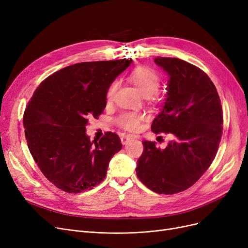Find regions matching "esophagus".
<instances>
[{"label":"esophagus","instance_id":"1","mask_svg":"<svg viewBox=\"0 0 248 248\" xmlns=\"http://www.w3.org/2000/svg\"><path fill=\"white\" fill-rule=\"evenodd\" d=\"M132 139V137L131 136H123L122 138H121V141H122V144L123 145H125V144H127V141Z\"/></svg>","mask_w":248,"mask_h":248}]
</instances>
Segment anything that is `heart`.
Returning a JSON list of instances; mask_svg holds the SVG:
<instances>
[{
  "label": "heart",
  "instance_id": "obj_1",
  "mask_svg": "<svg viewBox=\"0 0 248 248\" xmlns=\"http://www.w3.org/2000/svg\"><path fill=\"white\" fill-rule=\"evenodd\" d=\"M128 80L145 97H151L154 95L161 86V78L159 74L148 66L136 67L129 73ZM117 88H119L117 81L111 82L108 86L106 93V98L108 103L113 100ZM142 120H144V117L137 113H123L116 119V124L125 131L136 132L140 127Z\"/></svg>",
  "mask_w": 248,
  "mask_h": 248
}]
</instances>
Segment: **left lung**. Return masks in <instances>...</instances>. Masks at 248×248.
Instances as JSON below:
<instances>
[{
	"instance_id": "1",
	"label": "left lung",
	"mask_w": 248,
	"mask_h": 248,
	"mask_svg": "<svg viewBox=\"0 0 248 248\" xmlns=\"http://www.w3.org/2000/svg\"><path fill=\"white\" fill-rule=\"evenodd\" d=\"M170 76L165 106L152 124L155 134H172L161 150L145 140L137 164L142 184L171 195L193 186L212 164L222 137L223 112L215 85L202 69L184 60L157 57Z\"/></svg>"
}]
</instances>
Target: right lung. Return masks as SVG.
Wrapping results in <instances>:
<instances>
[{"label":"right lung","mask_w":248,"mask_h":248,"mask_svg":"<svg viewBox=\"0 0 248 248\" xmlns=\"http://www.w3.org/2000/svg\"><path fill=\"white\" fill-rule=\"evenodd\" d=\"M132 59L80 62L48 76L24 111L25 137L34 161L52 184L67 193L91 190L106 178L123 145L108 132L90 141L86 124L107 107L106 93Z\"/></svg>","instance_id":"obj_1"}]
</instances>
